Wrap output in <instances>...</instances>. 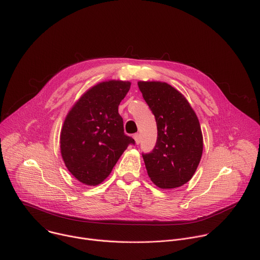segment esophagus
Masks as SVG:
<instances>
[{
	"label": "esophagus",
	"mask_w": 260,
	"mask_h": 260,
	"mask_svg": "<svg viewBox=\"0 0 260 260\" xmlns=\"http://www.w3.org/2000/svg\"><path fill=\"white\" fill-rule=\"evenodd\" d=\"M134 139H135V142L137 145H139L141 143V135L140 134H135Z\"/></svg>",
	"instance_id": "34e87169"
}]
</instances>
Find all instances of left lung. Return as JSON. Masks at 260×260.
<instances>
[{
  "mask_svg": "<svg viewBox=\"0 0 260 260\" xmlns=\"http://www.w3.org/2000/svg\"><path fill=\"white\" fill-rule=\"evenodd\" d=\"M144 100L155 116L157 141L143 154L148 176L157 187L172 189L187 183L203 154V134L192 107L180 91L160 81H139Z\"/></svg>",
  "mask_w": 260,
  "mask_h": 260,
  "instance_id": "1",
  "label": "left lung"
}]
</instances>
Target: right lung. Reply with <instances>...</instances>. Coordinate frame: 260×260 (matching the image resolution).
Here are the masks:
<instances>
[{"mask_svg": "<svg viewBox=\"0 0 260 260\" xmlns=\"http://www.w3.org/2000/svg\"><path fill=\"white\" fill-rule=\"evenodd\" d=\"M129 81L108 80L85 91L74 104L60 132V153L69 172L79 182L95 186L112 172L135 140L123 132L118 106Z\"/></svg>", "mask_w": 260, "mask_h": 260, "instance_id": "right-lung-1", "label": "right lung"}]
</instances>
